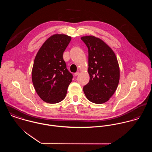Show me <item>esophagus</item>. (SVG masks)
<instances>
[{"label":"esophagus","mask_w":152,"mask_h":152,"mask_svg":"<svg viewBox=\"0 0 152 152\" xmlns=\"http://www.w3.org/2000/svg\"><path fill=\"white\" fill-rule=\"evenodd\" d=\"M79 74H80V72H78H78H76L75 73H74V75H75V76H77L78 75H79Z\"/></svg>","instance_id":"34e87169"}]
</instances>
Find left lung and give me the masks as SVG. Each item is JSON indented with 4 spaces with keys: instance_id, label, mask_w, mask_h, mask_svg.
<instances>
[{
    "instance_id": "1",
    "label": "left lung",
    "mask_w": 152,
    "mask_h": 152,
    "mask_svg": "<svg viewBox=\"0 0 152 152\" xmlns=\"http://www.w3.org/2000/svg\"><path fill=\"white\" fill-rule=\"evenodd\" d=\"M88 49L89 81L83 88L87 99L95 104L107 102L118 86L120 70L117 58L111 48L93 36L82 37Z\"/></svg>"
}]
</instances>
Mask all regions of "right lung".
I'll list each match as a JSON object with an SVG mask.
<instances>
[{
	"mask_svg": "<svg viewBox=\"0 0 152 152\" xmlns=\"http://www.w3.org/2000/svg\"><path fill=\"white\" fill-rule=\"evenodd\" d=\"M71 37L54 34L42 45L35 57L32 81L40 98L45 102L56 104L65 98L72 74L66 69L63 53Z\"/></svg>",
	"mask_w": 152,
	"mask_h": 152,
	"instance_id": "add662e5",
	"label": "right lung"
}]
</instances>
